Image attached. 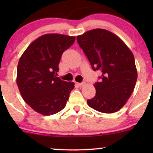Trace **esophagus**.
Segmentation results:
<instances>
[{"label": "esophagus", "mask_w": 153, "mask_h": 153, "mask_svg": "<svg viewBox=\"0 0 153 153\" xmlns=\"http://www.w3.org/2000/svg\"><path fill=\"white\" fill-rule=\"evenodd\" d=\"M85 82H82V83H76V85H78L79 86H80V87H82V86H83V85H85Z\"/></svg>", "instance_id": "esophagus-1"}]
</instances>
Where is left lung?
I'll list each match as a JSON object with an SVG mask.
<instances>
[{
    "label": "left lung",
    "instance_id": "1",
    "mask_svg": "<svg viewBox=\"0 0 153 153\" xmlns=\"http://www.w3.org/2000/svg\"><path fill=\"white\" fill-rule=\"evenodd\" d=\"M76 40L93 70L102 72L101 81L94 84L95 96L87 100L88 104L105 114L118 111L130 97L137 80L132 52L120 37L104 29L87 31Z\"/></svg>",
    "mask_w": 153,
    "mask_h": 153
}]
</instances>
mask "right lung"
Returning a JSON list of instances; mask_svg holds the SVG:
<instances>
[{
	"label": "right lung",
	"instance_id": "add662e5",
	"mask_svg": "<svg viewBox=\"0 0 153 153\" xmlns=\"http://www.w3.org/2000/svg\"><path fill=\"white\" fill-rule=\"evenodd\" d=\"M75 41L74 36L45 34L35 39L21 56L16 84L23 99L44 116L59 112L66 106L74 83L57 76L61 56Z\"/></svg>",
	"mask_w": 153,
	"mask_h": 153
}]
</instances>
